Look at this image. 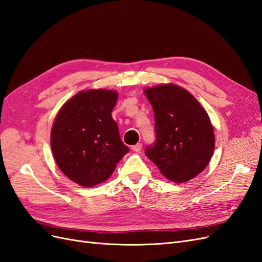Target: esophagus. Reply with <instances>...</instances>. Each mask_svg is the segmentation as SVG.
Wrapping results in <instances>:
<instances>
[{
	"instance_id": "1",
	"label": "esophagus",
	"mask_w": 262,
	"mask_h": 262,
	"mask_svg": "<svg viewBox=\"0 0 262 262\" xmlns=\"http://www.w3.org/2000/svg\"><path fill=\"white\" fill-rule=\"evenodd\" d=\"M141 148H142V144H141V143H138V144L132 146V150H133V152H137V153L140 152Z\"/></svg>"
}]
</instances>
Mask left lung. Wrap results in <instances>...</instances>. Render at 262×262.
Returning <instances> with one entry per match:
<instances>
[{
    "label": "left lung",
    "instance_id": "8db88e82",
    "mask_svg": "<svg viewBox=\"0 0 262 262\" xmlns=\"http://www.w3.org/2000/svg\"><path fill=\"white\" fill-rule=\"evenodd\" d=\"M154 110L156 142L145 155L168 180L182 184L202 172L214 147L213 125L194 96L177 84L144 89Z\"/></svg>",
    "mask_w": 262,
    "mask_h": 262
}]
</instances>
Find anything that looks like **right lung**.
<instances>
[{
  "label": "right lung",
  "instance_id": "right-lung-1",
  "mask_svg": "<svg viewBox=\"0 0 262 262\" xmlns=\"http://www.w3.org/2000/svg\"><path fill=\"white\" fill-rule=\"evenodd\" d=\"M117 99L118 93L112 90L78 92L54 119L50 136L54 161L70 180L82 187L106 181L129 152L112 116Z\"/></svg>",
  "mask_w": 262,
  "mask_h": 262
}]
</instances>
